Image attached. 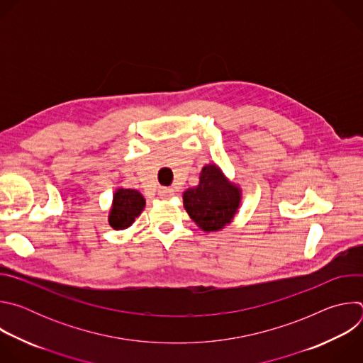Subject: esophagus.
Returning <instances> with one entry per match:
<instances>
[{
	"instance_id": "1",
	"label": "esophagus",
	"mask_w": 363,
	"mask_h": 363,
	"mask_svg": "<svg viewBox=\"0 0 363 363\" xmlns=\"http://www.w3.org/2000/svg\"><path fill=\"white\" fill-rule=\"evenodd\" d=\"M158 192H160V195H161L162 198H168V196L174 195V189H172V188H167V186H161Z\"/></svg>"
}]
</instances>
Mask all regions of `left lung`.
<instances>
[{"label": "left lung", "instance_id": "1", "mask_svg": "<svg viewBox=\"0 0 363 363\" xmlns=\"http://www.w3.org/2000/svg\"><path fill=\"white\" fill-rule=\"evenodd\" d=\"M240 203V191L230 184L216 165L203 167L199 185L184 192V206L203 230H221L231 221Z\"/></svg>", "mask_w": 363, "mask_h": 363}]
</instances>
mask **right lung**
<instances>
[{
  "instance_id": "add662e5",
  "label": "right lung",
  "mask_w": 363,
  "mask_h": 363,
  "mask_svg": "<svg viewBox=\"0 0 363 363\" xmlns=\"http://www.w3.org/2000/svg\"><path fill=\"white\" fill-rule=\"evenodd\" d=\"M145 206L143 196L135 189H118L113 195V206L111 210L109 223L115 230L128 228Z\"/></svg>"
}]
</instances>
